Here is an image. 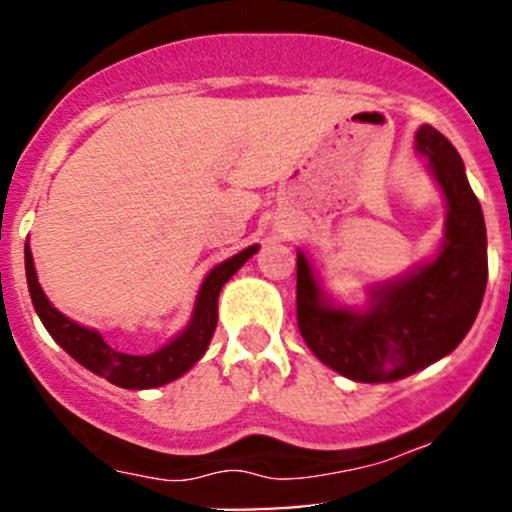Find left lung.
Returning <instances> with one entry per match:
<instances>
[{
    "label": "left lung",
    "mask_w": 512,
    "mask_h": 512,
    "mask_svg": "<svg viewBox=\"0 0 512 512\" xmlns=\"http://www.w3.org/2000/svg\"><path fill=\"white\" fill-rule=\"evenodd\" d=\"M416 154L445 197L436 255L368 286L366 305H339L303 250L296 262L298 330L325 366L356 383H395L452 354L477 320L489 279L486 223L457 149L438 129H416Z\"/></svg>",
    "instance_id": "left-lung-1"
}]
</instances>
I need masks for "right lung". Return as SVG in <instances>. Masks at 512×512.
I'll return each instance as SVG.
<instances>
[{
    "instance_id": "1",
    "label": "right lung",
    "mask_w": 512,
    "mask_h": 512,
    "mask_svg": "<svg viewBox=\"0 0 512 512\" xmlns=\"http://www.w3.org/2000/svg\"><path fill=\"white\" fill-rule=\"evenodd\" d=\"M260 245H250V248L240 250L231 260L216 264L211 272L204 276L202 286L197 291L195 310H192L190 322L180 334H175L166 346L154 351V354H125L117 351L103 339V334L91 327L79 325V322L69 320L62 315L40 289L38 274H35L33 252L26 245V279L28 291H31V301L35 313L43 320L45 330L50 337L67 351L74 361L91 370V373L101 375L117 387L125 390H149V387H161L173 383L180 375H185L204 351L209 349L211 337H214L216 322H219V293L228 279L250 260Z\"/></svg>"
}]
</instances>
